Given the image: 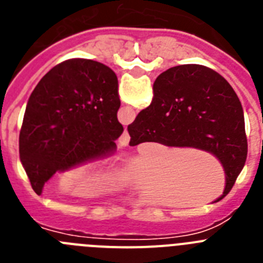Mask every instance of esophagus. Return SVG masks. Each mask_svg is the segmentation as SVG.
Segmentation results:
<instances>
[{"label":"esophagus","mask_w":263,"mask_h":263,"mask_svg":"<svg viewBox=\"0 0 263 263\" xmlns=\"http://www.w3.org/2000/svg\"><path fill=\"white\" fill-rule=\"evenodd\" d=\"M129 141H130V137H129V133H127V130L125 129L124 133H122V136L118 138V145L120 146H127L129 145Z\"/></svg>","instance_id":"1"}]
</instances>
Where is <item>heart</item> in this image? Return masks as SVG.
I'll list each match as a JSON object with an SVG mask.
<instances>
[{
    "label": "heart",
    "instance_id": "heart-1",
    "mask_svg": "<svg viewBox=\"0 0 263 263\" xmlns=\"http://www.w3.org/2000/svg\"><path fill=\"white\" fill-rule=\"evenodd\" d=\"M111 184H113V180L108 175L92 176V178H88L81 183H79L73 188V195L80 197L97 196V195L108 191L109 188L111 187ZM73 185H75V178L73 176H66L62 180V187L64 190H69Z\"/></svg>",
    "mask_w": 263,
    "mask_h": 263
}]
</instances>
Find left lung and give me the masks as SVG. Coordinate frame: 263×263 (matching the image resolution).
Returning a JSON list of instances; mask_svg holds the SVG:
<instances>
[{
	"label": "left lung",
	"instance_id": "8db88e82",
	"mask_svg": "<svg viewBox=\"0 0 263 263\" xmlns=\"http://www.w3.org/2000/svg\"><path fill=\"white\" fill-rule=\"evenodd\" d=\"M120 105L117 76L103 63L69 59L41 79L20 133L21 163L36 195L53 174L116 152Z\"/></svg>",
	"mask_w": 263,
	"mask_h": 263
}]
</instances>
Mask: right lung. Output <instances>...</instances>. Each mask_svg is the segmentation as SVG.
Wrapping results in <instances>:
<instances>
[{"label":"right lung","mask_w":263,"mask_h":263,"mask_svg":"<svg viewBox=\"0 0 263 263\" xmlns=\"http://www.w3.org/2000/svg\"><path fill=\"white\" fill-rule=\"evenodd\" d=\"M152 104L127 126L130 146L158 142L195 147L218 158L229 194L245 166L248 139L240 100L231 84L213 69L199 64L176 66L154 81Z\"/></svg>","instance_id":"1"}]
</instances>
